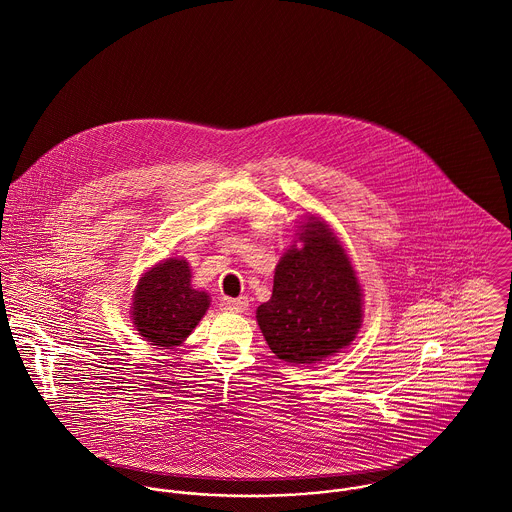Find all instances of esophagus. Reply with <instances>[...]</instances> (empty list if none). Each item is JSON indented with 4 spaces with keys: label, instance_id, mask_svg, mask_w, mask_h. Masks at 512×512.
Segmentation results:
<instances>
[{
    "label": "esophagus",
    "instance_id": "34e87169",
    "mask_svg": "<svg viewBox=\"0 0 512 512\" xmlns=\"http://www.w3.org/2000/svg\"><path fill=\"white\" fill-rule=\"evenodd\" d=\"M221 305H223V309H225V311H231V313H243V311L249 307V299H247V297H237V299H229V297H225V299L221 301Z\"/></svg>",
    "mask_w": 512,
    "mask_h": 512
}]
</instances>
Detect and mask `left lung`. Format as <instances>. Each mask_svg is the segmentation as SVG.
I'll return each mask as SVG.
<instances>
[{
	"label": "left lung",
	"mask_w": 512,
	"mask_h": 512,
	"mask_svg": "<svg viewBox=\"0 0 512 512\" xmlns=\"http://www.w3.org/2000/svg\"><path fill=\"white\" fill-rule=\"evenodd\" d=\"M301 242V246L296 243ZM271 351L295 365L323 361L347 349L363 323L357 273L331 227L309 217L275 267L273 295L257 307Z\"/></svg>",
	"instance_id": "1"
}]
</instances>
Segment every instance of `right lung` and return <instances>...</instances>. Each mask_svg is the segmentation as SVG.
Segmentation results:
<instances>
[{
    "instance_id": "add662e5",
    "label": "right lung",
    "mask_w": 512,
    "mask_h": 512,
    "mask_svg": "<svg viewBox=\"0 0 512 512\" xmlns=\"http://www.w3.org/2000/svg\"><path fill=\"white\" fill-rule=\"evenodd\" d=\"M209 309V295L193 289L189 263L165 259L145 271L133 291V325L151 345L179 347Z\"/></svg>"
}]
</instances>
